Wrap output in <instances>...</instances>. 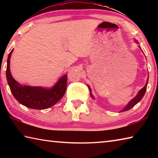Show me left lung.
Masks as SVG:
<instances>
[{
	"instance_id": "1",
	"label": "left lung",
	"mask_w": 158,
	"mask_h": 158,
	"mask_svg": "<svg viewBox=\"0 0 158 158\" xmlns=\"http://www.w3.org/2000/svg\"><path fill=\"white\" fill-rule=\"evenodd\" d=\"M136 42H137V43H138V42H137V41H135ZM139 48H141L139 46ZM148 79H147V82H146V85H145V86H144L143 89H141L139 91V93H138V94L135 96V98H134L132 100H131V101H130V102L127 104V105L125 106V107H124L123 109H122V110L121 111V112H123V111H127V110H129V109H132L134 106H135L136 105H137V104L138 103V102H139L141 101V99H142V98L143 97V95H144V94H145V93H146V88H147V84H148ZM88 86H89V90H90V96H91V98H93V99H94V97H93V95H92V93H91V89H90V86L89 85H88Z\"/></svg>"
}]
</instances>
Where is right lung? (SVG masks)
<instances>
[{
  "label": "right lung",
  "mask_w": 158,
  "mask_h": 158,
  "mask_svg": "<svg viewBox=\"0 0 158 158\" xmlns=\"http://www.w3.org/2000/svg\"><path fill=\"white\" fill-rule=\"evenodd\" d=\"M12 52L13 49L7 58L6 77L10 90L16 100L26 107L40 110L49 108L57 103L66 91L68 74L61 77L51 89L21 85L13 78L10 73V63Z\"/></svg>",
  "instance_id": "1"
}]
</instances>
